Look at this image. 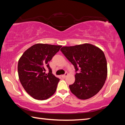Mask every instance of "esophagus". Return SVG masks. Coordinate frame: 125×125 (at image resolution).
I'll return each mask as SVG.
<instances>
[{
    "instance_id": "1",
    "label": "esophagus",
    "mask_w": 125,
    "mask_h": 125,
    "mask_svg": "<svg viewBox=\"0 0 125 125\" xmlns=\"http://www.w3.org/2000/svg\"><path fill=\"white\" fill-rule=\"evenodd\" d=\"M67 75H68V73H67V72H65L64 75H62V77L63 78H65V77H67Z\"/></svg>"
}]
</instances>
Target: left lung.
Masks as SVG:
<instances>
[{
  "label": "left lung",
  "mask_w": 125,
  "mask_h": 125,
  "mask_svg": "<svg viewBox=\"0 0 125 125\" xmlns=\"http://www.w3.org/2000/svg\"><path fill=\"white\" fill-rule=\"evenodd\" d=\"M61 51L75 70L74 83L69 86L71 92L82 100L96 95L107 77V62L104 52L89 43L65 46Z\"/></svg>",
  "instance_id": "1"
}]
</instances>
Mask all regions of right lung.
<instances>
[{"label":"right lung","mask_w":125,"mask_h":125,"mask_svg":"<svg viewBox=\"0 0 125 125\" xmlns=\"http://www.w3.org/2000/svg\"><path fill=\"white\" fill-rule=\"evenodd\" d=\"M62 46L38 43L28 48L18 62V71L21 84L35 99L43 100L54 94L60 79L52 73L48 62ZM49 73H45L46 69Z\"/></svg>","instance_id":"obj_1"}]
</instances>
